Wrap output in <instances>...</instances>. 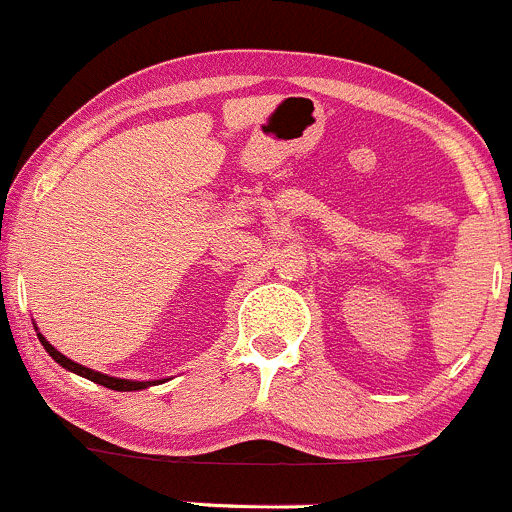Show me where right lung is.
Masks as SVG:
<instances>
[{
    "label": "right lung",
    "instance_id": "1",
    "mask_svg": "<svg viewBox=\"0 0 512 512\" xmlns=\"http://www.w3.org/2000/svg\"><path fill=\"white\" fill-rule=\"evenodd\" d=\"M34 328H37V323H34ZM37 338H39V341H42L44 351H47L49 356H52L54 361L59 363V366L67 368V371H72V373H77V376L86 378V381H94V383H99V386L111 388V391H144V388L159 386V383H164V381H166V378H164V381H129V378H114V376H106V373L91 371V368L79 366V363H74L72 358H67V356H64V353H59L57 348H54L52 343H49L47 338H44L42 333H39V328H37Z\"/></svg>",
    "mask_w": 512,
    "mask_h": 512
}]
</instances>
